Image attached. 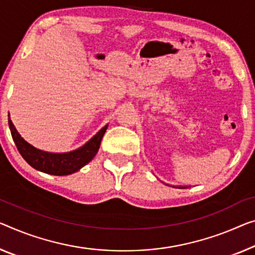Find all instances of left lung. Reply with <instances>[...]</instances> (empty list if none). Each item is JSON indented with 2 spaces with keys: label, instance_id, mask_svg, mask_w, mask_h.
I'll return each instance as SVG.
<instances>
[{
  "label": "left lung",
  "instance_id": "1",
  "mask_svg": "<svg viewBox=\"0 0 255 255\" xmlns=\"http://www.w3.org/2000/svg\"><path fill=\"white\" fill-rule=\"evenodd\" d=\"M175 188H186V187H175Z\"/></svg>",
  "mask_w": 255,
  "mask_h": 255
}]
</instances>
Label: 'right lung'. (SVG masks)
<instances>
[{
  "instance_id": "obj_1",
  "label": "right lung",
  "mask_w": 255,
  "mask_h": 255,
  "mask_svg": "<svg viewBox=\"0 0 255 255\" xmlns=\"http://www.w3.org/2000/svg\"><path fill=\"white\" fill-rule=\"evenodd\" d=\"M9 128L11 135L14 141L17 149L20 152L22 158L34 167L35 170L44 172L52 175H68L75 173L80 168L91 162L99 150L101 139L107 130L108 125L101 128L95 136H92L84 146H82L73 151L68 152H48L37 149L32 144L21 138L18 131L15 130L13 123L9 117Z\"/></svg>"
}]
</instances>
